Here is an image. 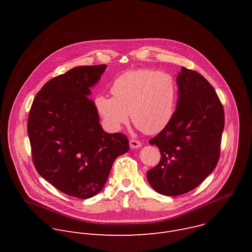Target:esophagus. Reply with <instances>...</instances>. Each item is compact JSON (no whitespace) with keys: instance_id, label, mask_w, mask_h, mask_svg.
Instances as JSON below:
<instances>
[{"instance_id":"esophagus-1","label":"esophagus","mask_w":252,"mask_h":252,"mask_svg":"<svg viewBox=\"0 0 252 252\" xmlns=\"http://www.w3.org/2000/svg\"><path fill=\"white\" fill-rule=\"evenodd\" d=\"M129 147L131 149H138L141 147V142L136 139H130L129 140Z\"/></svg>"}]
</instances>
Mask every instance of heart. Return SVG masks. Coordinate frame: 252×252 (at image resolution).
<instances>
[{"label": "heart", "mask_w": 252, "mask_h": 252, "mask_svg": "<svg viewBox=\"0 0 252 252\" xmlns=\"http://www.w3.org/2000/svg\"><path fill=\"white\" fill-rule=\"evenodd\" d=\"M113 96L99 94L95 106L105 126L120 130L129 121L149 134L161 131L171 121L176 102L173 79L152 69L130 70L118 77L111 88Z\"/></svg>", "instance_id": "1"}]
</instances>
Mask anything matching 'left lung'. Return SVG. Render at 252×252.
Instances as JSON below:
<instances>
[{
	"label": "left lung",
	"instance_id": "left-lung-1",
	"mask_svg": "<svg viewBox=\"0 0 252 252\" xmlns=\"http://www.w3.org/2000/svg\"><path fill=\"white\" fill-rule=\"evenodd\" d=\"M178 98L170 123L150 145L159 149V163L147 172L158 193L175 196L198 187L218 164L224 128L222 104L212 86L194 70L182 67Z\"/></svg>",
	"mask_w": 252,
	"mask_h": 252
}]
</instances>
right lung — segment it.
<instances>
[{
    "instance_id": "1",
    "label": "right lung",
    "mask_w": 252,
    "mask_h": 252,
    "mask_svg": "<svg viewBox=\"0 0 252 252\" xmlns=\"http://www.w3.org/2000/svg\"><path fill=\"white\" fill-rule=\"evenodd\" d=\"M105 68L81 65L52 79L35 95L29 114L35 169L62 192L83 199L102 189L116 158L129 150L125 134L102 129L89 97Z\"/></svg>"
}]
</instances>
